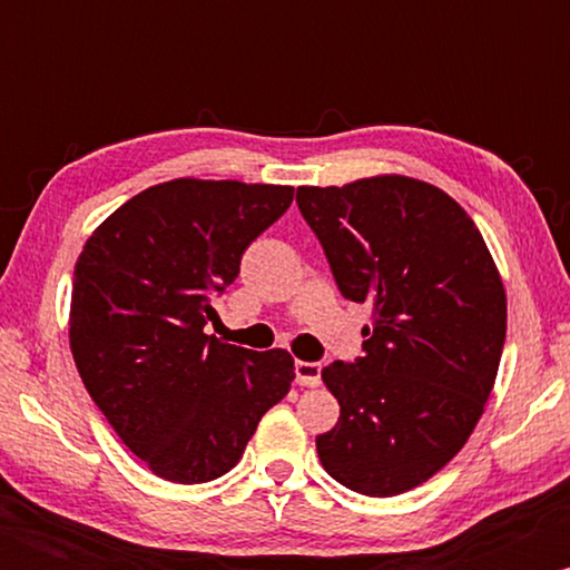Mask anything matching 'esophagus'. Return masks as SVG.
<instances>
[{"label": "esophagus", "mask_w": 570, "mask_h": 570, "mask_svg": "<svg viewBox=\"0 0 570 570\" xmlns=\"http://www.w3.org/2000/svg\"><path fill=\"white\" fill-rule=\"evenodd\" d=\"M294 381L297 385H307V389H316L322 383V364L316 362H297L294 364Z\"/></svg>", "instance_id": "34e87169"}]
</instances>
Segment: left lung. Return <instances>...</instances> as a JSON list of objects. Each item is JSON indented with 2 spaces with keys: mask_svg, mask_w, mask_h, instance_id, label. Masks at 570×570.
<instances>
[{
  "mask_svg": "<svg viewBox=\"0 0 570 570\" xmlns=\"http://www.w3.org/2000/svg\"><path fill=\"white\" fill-rule=\"evenodd\" d=\"M297 206L343 297L372 305L364 356L322 370L340 404L316 436L322 466L356 493H407L485 412L507 340L501 273L472 217L412 176L297 187Z\"/></svg>",
  "mask_w": 570,
  "mask_h": 570,
  "instance_id": "1",
  "label": "left lung"
}]
</instances>
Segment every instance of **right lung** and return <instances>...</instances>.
<instances>
[{"mask_svg": "<svg viewBox=\"0 0 570 570\" xmlns=\"http://www.w3.org/2000/svg\"><path fill=\"white\" fill-rule=\"evenodd\" d=\"M294 187L163 181L122 203L75 265L69 345L85 389L160 480L200 485L244 455L259 417L289 394V351L208 337L212 294L246 246L289 208Z\"/></svg>", "mask_w": 570, "mask_h": 570, "instance_id": "1", "label": "right lung"}]
</instances>
